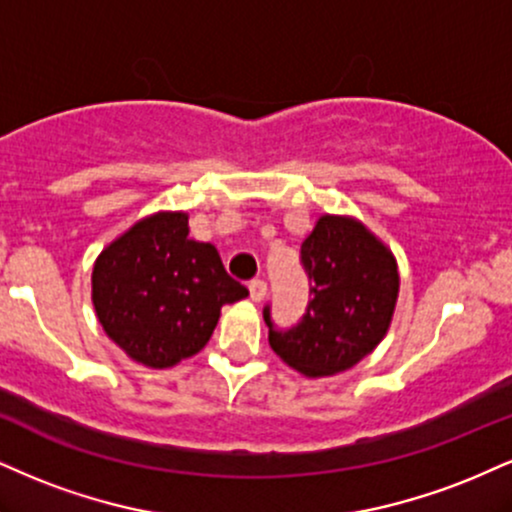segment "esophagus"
Instances as JSON below:
<instances>
[{"label":"esophagus","mask_w":512,"mask_h":512,"mask_svg":"<svg viewBox=\"0 0 512 512\" xmlns=\"http://www.w3.org/2000/svg\"><path fill=\"white\" fill-rule=\"evenodd\" d=\"M248 288H250V298L255 300V303H260V300H264V295H267V281L264 279H252Z\"/></svg>","instance_id":"34e87169"}]
</instances>
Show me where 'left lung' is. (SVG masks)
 Wrapping results in <instances>:
<instances>
[{
	"mask_svg": "<svg viewBox=\"0 0 512 512\" xmlns=\"http://www.w3.org/2000/svg\"><path fill=\"white\" fill-rule=\"evenodd\" d=\"M310 279V303L291 329L272 322L269 346L305 377L346 372L379 346L398 300V267L391 250L360 221L324 214L300 245Z\"/></svg>",
	"mask_w": 512,
	"mask_h": 512,
	"instance_id": "1",
	"label": "left lung"
}]
</instances>
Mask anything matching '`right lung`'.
<instances>
[{"mask_svg": "<svg viewBox=\"0 0 512 512\" xmlns=\"http://www.w3.org/2000/svg\"><path fill=\"white\" fill-rule=\"evenodd\" d=\"M248 288L212 243L188 238L186 212H157L102 250L92 305L107 336L145 367H174L207 346L221 307Z\"/></svg>", "mask_w": 512, "mask_h": 512, "instance_id": "1", "label": "right lung"}]
</instances>
